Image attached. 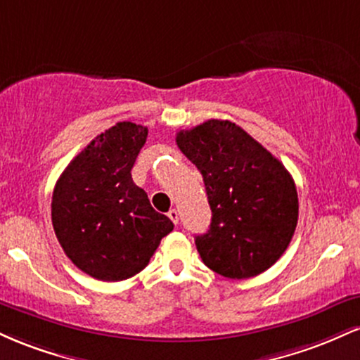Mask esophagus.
<instances>
[{
  "instance_id": "esophagus-1",
  "label": "esophagus",
  "mask_w": 360,
  "mask_h": 360,
  "mask_svg": "<svg viewBox=\"0 0 360 360\" xmlns=\"http://www.w3.org/2000/svg\"><path fill=\"white\" fill-rule=\"evenodd\" d=\"M167 217L171 218V221H172V223H176V225H177V223H179V212H177V210L172 208L171 212L167 213Z\"/></svg>"
}]
</instances>
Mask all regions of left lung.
<instances>
[{"mask_svg":"<svg viewBox=\"0 0 360 360\" xmlns=\"http://www.w3.org/2000/svg\"><path fill=\"white\" fill-rule=\"evenodd\" d=\"M176 142L203 176L212 208L210 230L194 238L205 266L230 279L269 269L298 223V193L286 167L229 120L177 131Z\"/></svg>","mask_w":360,"mask_h":360,"instance_id":"1","label":"left lung"}]
</instances>
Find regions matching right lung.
Segmentation results:
<instances>
[{
	"mask_svg": "<svg viewBox=\"0 0 360 360\" xmlns=\"http://www.w3.org/2000/svg\"><path fill=\"white\" fill-rule=\"evenodd\" d=\"M147 127L120 122L91 140L52 194V225L65 255L100 281H123L147 266L174 225L131 181Z\"/></svg>",
	"mask_w": 360,
	"mask_h": 360,
	"instance_id": "obj_1",
	"label": "right lung"
}]
</instances>
